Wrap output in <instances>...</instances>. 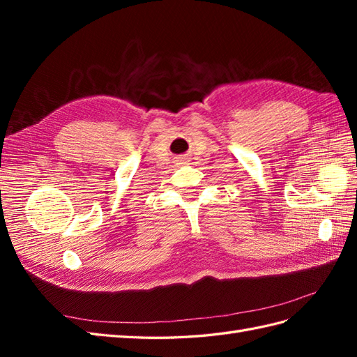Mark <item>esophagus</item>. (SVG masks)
<instances>
[{"mask_svg":"<svg viewBox=\"0 0 357 357\" xmlns=\"http://www.w3.org/2000/svg\"><path fill=\"white\" fill-rule=\"evenodd\" d=\"M180 160H185V158H180Z\"/></svg>","mask_w":357,"mask_h":357,"instance_id":"1","label":"esophagus"}]
</instances>
